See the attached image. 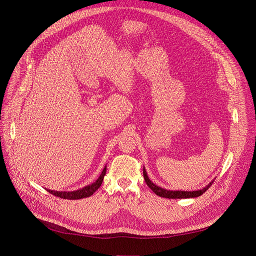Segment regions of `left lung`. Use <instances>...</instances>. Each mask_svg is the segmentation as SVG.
<instances>
[{
  "instance_id": "1",
  "label": "left lung",
  "mask_w": 256,
  "mask_h": 256,
  "mask_svg": "<svg viewBox=\"0 0 256 256\" xmlns=\"http://www.w3.org/2000/svg\"><path fill=\"white\" fill-rule=\"evenodd\" d=\"M143 176H144V180H145V182L147 184V186L150 188V189L154 191V193L156 195H158L160 197L169 198V199H176V198L182 199V198H194V197H198L200 195H202L204 192H206V190L212 186V182H210L206 186L202 188V189L198 190V191H171V190L163 189V188H160V186L154 184L150 180V178L147 176V173H146L145 168H143Z\"/></svg>"
}]
</instances>
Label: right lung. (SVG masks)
Instances as JSON below:
<instances>
[{"label": "right lung", "instance_id": "1", "mask_svg": "<svg viewBox=\"0 0 256 256\" xmlns=\"http://www.w3.org/2000/svg\"><path fill=\"white\" fill-rule=\"evenodd\" d=\"M106 166H104L100 178L96 182H94L91 184H89V186H86L82 188V189H80V190L72 191V192H59V191H52V190L48 189V192H50L52 195H55L57 197H60V198H63V199H70V200L82 199V198L89 197L102 186V180H104V176H106Z\"/></svg>", "mask_w": 256, "mask_h": 256}]
</instances>
